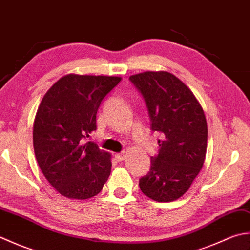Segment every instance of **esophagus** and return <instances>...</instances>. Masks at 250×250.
Segmentation results:
<instances>
[{
  "label": "esophagus",
  "instance_id": "34e87169",
  "mask_svg": "<svg viewBox=\"0 0 250 250\" xmlns=\"http://www.w3.org/2000/svg\"><path fill=\"white\" fill-rule=\"evenodd\" d=\"M125 152L116 153V155H115V158H116L117 160H118V161H122V160H125Z\"/></svg>",
  "mask_w": 250,
  "mask_h": 250
}]
</instances>
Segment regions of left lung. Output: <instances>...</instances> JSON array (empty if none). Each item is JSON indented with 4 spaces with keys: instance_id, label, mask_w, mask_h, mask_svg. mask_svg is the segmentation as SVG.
I'll list each match as a JSON object with an SVG mask.
<instances>
[{
    "instance_id": "left-lung-1",
    "label": "left lung",
    "mask_w": 250,
    "mask_h": 250,
    "mask_svg": "<svg viewBox=\"0 0 250 250\" xmlns=\"http://www.w3.org/2000/svg\"><path fill=\"white\" fill-rule=\"evenodd\" d=\"M145 100L151 131L158 132L159 150L148 174L140 179L142 192L158 202L179 199L204 164L207 124L192 91L168 72H144L130 76Z\"/></svg>"
}]
</instances>
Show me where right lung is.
Wrapping results in <instances>:
<instances>
[{
	"mask_svg": "<svg viewBox=\"0 0 250 250\" xmlns=\"http://www.w3.org/2000/svg\"><path fill=\"white\" fill-rule=\"evenodd\" d=\"M120 81L116 76L68 74L46 92L36 111L37 163L52 187L68 199L97 195L110 175V153L86 140L97 130L101 102Z\"/></svg>",
	"mask_w": 250,
	"mask_h": 250,
	"instance_id": "1",
	"label": "right lung"
}]
</instances>
